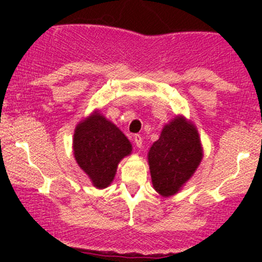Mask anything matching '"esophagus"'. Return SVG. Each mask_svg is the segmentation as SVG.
Segmentation results:
<instances>
[{"label":"esophagus","mask_w":262,"mask_h":262,"mask_svg":"<svg viewBox=\"0 0 262 262\" xmlns=\"http://www.w3.org/2000/svg\"><path fill=\"white\" fill-rule=\"evenodd\" d=\"M134 143L138 148H141V145H143V138H141V135L139 134L134 135Z\"/></svg>","instance_id":"1"}]
</instances>
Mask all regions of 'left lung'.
<instances>
[{
  "label": "left lung",
  "instance_id": "8db88e82",
  "mask_svg": "<svg viewBox=\"0 0 262 262\" xmlns=\"http://www.w3.org/2000/svg\"><path fill=\"white\" fill-rule=\"evenodd\" d=\"M148 158L154 188L162 196L176 193L202 160L196 128L183 118L173 119L162 129Z\"/></svg>",
  "mask_w": 262,
  "mask_h": 262
}]
</instances>
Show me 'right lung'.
<instances>
[{
	"mask_svg": "<svg viewBox=\"0 0 262 262\" xmlns=\"http://www.w3.org/2000/svg\"><path fill=\"white\" fill-rule=\"evenodd\" d=\"M130 151L132 145L127 137L100 113L81 122L75 129V159L95 187L110 186L119 161Z\"/></svg>",
	"mask_w": 262,
	"mask_h": 262,
	"instance_id": "add662e5",
	"label": "right lung"
}]
</instances>
